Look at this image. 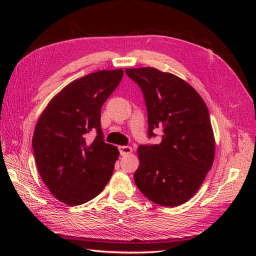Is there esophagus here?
<instances>
[{
  "label": "esophagus",
  "mask_w": 256,
  "mask_h": 256,
  "mask_svg": "<svg viewBox=\"0 0 256 256\" xmlns=\"http://www.w3.org/2000/svg\"><path fill=\"white\" fill-rule=\"evenodd\" d=\"M118 150H120V154L122 156H125L130 153H132L133 150L131 146H118Z\"/></svg>",
  "instance_id": "esophagus-1"
}]
</instances>
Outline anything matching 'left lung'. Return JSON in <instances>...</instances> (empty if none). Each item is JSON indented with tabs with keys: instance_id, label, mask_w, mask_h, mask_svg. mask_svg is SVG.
<instances>
[{
	"instance_id": "obj_1",
	"label": "left lung",
	"mask_w": 256,
	"mask_h": 256,
	"mask_svg": "<svg viewBox=\"0 0 256 256\" xmlns=\"http://www.w3.org/2000/svg\"><path fill=\"white\" fill-rule=\"evenodd\" d=\"M125 72L143 92L148 138L160 128L162 142L140 145L134 182L154 204L176 206L198 192L214 158V138L202 98L177 76L152 67Z\"/></svg>"
}]
</instances>
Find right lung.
Wrapping results in <instances>:
<instances>
[{"label": "right lung", "instance_id": "1", "mask_svg": "<svg viewBox=\"0 0 256 256\" xmlns=\"http://www.w3.org/2000/svg\"><path fill=\"white\" fill-rule=\"evenodd\" d=\"M123 77V70H100L70 82L52 98L38 118L32 146L42 182L69 206L99 194L114 170L116 146L106 144L101 130V108ZM92 129L96 138L86 135Z\"/></svg>", "mask_w": 256, "mask_h": 256}]
</instances>
